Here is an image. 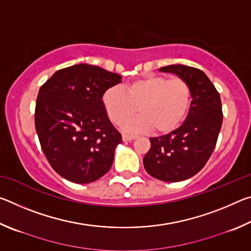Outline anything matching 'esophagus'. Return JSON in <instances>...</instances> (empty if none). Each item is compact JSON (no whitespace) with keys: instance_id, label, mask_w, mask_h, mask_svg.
Instances as JSON below:
<instances>
[{"instance_id":"esophagus-1","label":"esophagus","mask_w":251,"mask_h":251,"mask_svg":"<svg viewBox=\"0 0 251 251\" xmlns=\"http://www.w3.org/2000/svg\"><path fill=\"white\" fill-rule=\"evenodd\" d=\"M123 141L124 142H129V141H133V139H135L137 136L136 135H130V134H123Z\"/></svg>"}]
</instances>
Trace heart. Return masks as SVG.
I'll return each mask as SVG.
<instances>
[{"label":"heart","mask_w":251,"mask_h":251,"mask_svg":"<svg viewBox=\"0 0 251 251\" xmlns=\"http://www.w3.org/2000/svg\"><path fill=\"white\" fill-rule=\"evenodd\" d=\"M103 106L110 122L121 125L140 107L142 115L123 124L127 130L166 134L185 121L192 104V88L180 77L150 74L124 86H113L103 95Z\"/></svg>","instance_id":"b5f03b06"}]
</instances>
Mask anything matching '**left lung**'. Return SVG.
I'll list each match as a JSON object with an SVG mask.
<instances>
[{"label":"left lung","instance_id":"8db88e82","mask_svg":"<svg viewBox=\"0 0 251 251\" xmlns=\"http://www.w3.org/2000/svg\"><path fill=\"white\" fill-rule=\"evenodd\" d=\"M176 74L192 88V104L177 129L151 137V150L143 159L146 172L156 179L176 182L196 175L211 156L223 124L219 93L202 71L186 65L160 67Z\"/></svg>","mask_w":251,"mask_h":251}]
</instances>
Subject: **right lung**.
Listing matches in <instances>:
<instances>
[{
  "label": "right lung",
  "instance_id": "add662e5",
  "mask_svg": "<svg viewBox=\"0 0 251 251\" xmlns=\"http://www.w3.org/2000/svg\"><path fill=\"white\" fill-rule=\"evenodd\" d=\"M121 82L116 73L77 64L55 72L41 86L35 128L46 159L59 176L88 184L112 167L122 135L108 120L101 99Z\"/></svg>",
  "mask_w": 251,
  "mask_h": 251
}]
</instances>
